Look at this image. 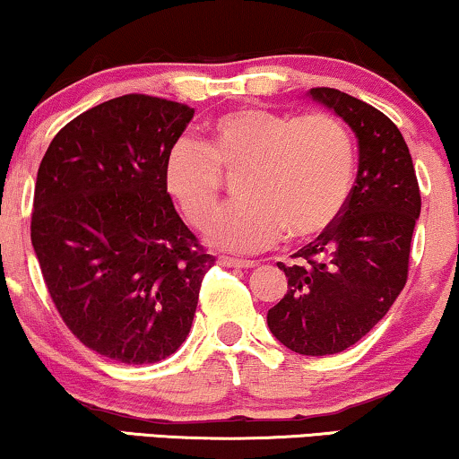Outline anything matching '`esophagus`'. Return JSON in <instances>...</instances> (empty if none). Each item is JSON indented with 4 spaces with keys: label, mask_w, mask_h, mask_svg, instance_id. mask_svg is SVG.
I'll return each instance as SVG.
<instances>
[{
    "label": "esophagus",
    "mask_w": 459,
    "mask_h": 459,
    "mask_svg": "<svg viewBox=\"0 0 459 459\" xmlns=\"http://www.w3.org/2000/svg\"><path fill=\"white\" fill-rule=\"evenodd\" d=\"M217 263H219V265H223V267H231V269H250V267H255V263H253V261L234 259V256H219Z\"/></svg>",
    "instance_id": "esophagus-1"
}]
</instances>
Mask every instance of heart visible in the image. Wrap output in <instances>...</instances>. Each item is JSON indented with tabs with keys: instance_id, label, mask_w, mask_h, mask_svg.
Masks as SVG:
<instances>
[{
	"instance_id": "1",
	"label": "heart",
	"mask_w": 459,
	"mask_h": 459,
	"mask_svg": "<svg viewBox=\"0 0 459 459\" xmlns=\"http://www.w3.org/2000/svg\"><path fill=\"white\" fill-rule=\"evenodd\" d=\"M238 175L241 200L212 220L206 240L234 253L272 248L286 234L311 240L338 221L355 179L353 137L336 117L263 108L225 112L206 125V146L181 137L165 159V186L194 228L221 199V173Z\"/></svg>"
}]
</instances>
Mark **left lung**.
Returning <instances> with one entry per match:
<instances>
[{
  "label": "left lung",
  "mask_w": 459,
  "mask_h": 459,
  "mask_svg": "<svg viewBox=\"0 0 459 459\" xmlns=\"http://www.w3.org/2000/svg\"><path fill=\"white\" fill-rule=\"evenodd\" d=\"M307 98L357 137L355 186L338 221L284 265L288 292L267 311L278 341L299 355H334L368 334L403 290L420 187L410 148L391 118L330 87Z\"/></svg>",
  "instance_id": "obj_1"
}]
</instances>
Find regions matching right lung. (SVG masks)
Instances as JSON below:
<instances>
[{"mask_svg": "<svg viewBox=\"0 0 459 459\" xmlns=\"http://www.w3.org/2000/svg\"><path fill=\"white\" fill-rule=\"evenodd\" d=\"M192 117L142 93L108 100L58 131L37 173L30 240L49 297L87 349L129 366L181 347L215 263L162 175Z\"/></svg>", "mask_w": 459, "mask_h": 459, "instance_id": "add662e5", "label": "right lung"}]
</instances>
